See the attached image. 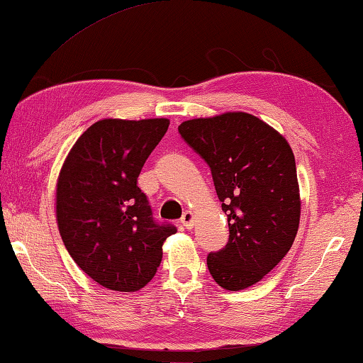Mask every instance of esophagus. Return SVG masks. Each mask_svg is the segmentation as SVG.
<instances>
[{
    "mask_svg": "<svg viewBox=\"0 0 363 363\" xmlns=\"http://www.w3.org/2000/svg\"><path fill=\"white\" fill-rule=\"evenodd\" d=\"M194 220H195V216H194L192 211H186V213H184L182 217H181V223L186 228H192L194 227Z\"/></svg>",
    "mask_w": 363,
    "mask_h": 363,
    "instance_id": "esophagus-1",
    "label": "esophagus"
}]
</instances>
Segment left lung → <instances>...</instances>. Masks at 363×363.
<instances>
[{
	"label": "left lung",
	"mask_w": 363,
	"mask_h": 363,
	"mask_svg": "<svg viewBox=\"0 0 363 363\" xmlns=\"http://www.w3.org/2000/svg\"><path fill=\"white\" fill-rule=\"evenodd\" d=\"M177 130L208 163L228 220L225 247L208 255L209 273L227 291H242L284 259L298 232L292 149L278 131L246 113L194 118Z\"/></svg>",
	"instance_id": "1"
}]
</instances>
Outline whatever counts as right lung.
Instances as JSON below:
<instances>
[{"mask_svg":"<svg viewBox=\"0 0 363 363\" xmlns=\"http://www.w3.org/2000/svg\"><path fill=\"white\" fill-rule=\"evenodd\" d=\"M168 118H104L84 131L65 160L57 186V222L79 268L118 292L140 291L176 233L157 222L138 176L167 133Z\"/></svg>","mask_w":363,"mask_h":363,"instance_id":"obj_1","label":"right lung"}]
</instances>
